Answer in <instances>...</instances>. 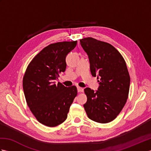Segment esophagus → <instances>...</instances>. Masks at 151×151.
<instances>
[{
	"label": "esophagus",
	"mask_w": 151,
	"mask_h": 151,
	"mask_svg": "<svg viewBox=\"0 0 151 151\" xmlns=\"http://www.w3.org/2000/svg\"><path fill=\"white\" fill-rule=\"evenodd\" d=\"M77 89H78V92H83V91H84V89L81 87H79V86L77 87Z\"/></svg>",
	"instance_id": "34e87169"
}]
</instances>
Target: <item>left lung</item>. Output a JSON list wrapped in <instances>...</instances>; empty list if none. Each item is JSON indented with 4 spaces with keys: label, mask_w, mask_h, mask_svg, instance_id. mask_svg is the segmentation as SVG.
Wrapping results in <instances>:
<instances>
[{
    "label": "left lung",
    "mask_w": 151,
    "mask_h": 151,
    "mask_svg": "<svg viewBox=\"0 0 151 151\" xmlns=\"http://www.w3.org/2000/svg\"><path fill=\"white\" fill-rule=\"evenodd\" d=\"M80 41L88 55L92 76L99 79L98 91L84 89L86 112L95 122L110 123L119 114L129 97L130 78L126 62L110 43L93 37Z\"/></svg>",
    "instance_id": "1"
}]
</instances>
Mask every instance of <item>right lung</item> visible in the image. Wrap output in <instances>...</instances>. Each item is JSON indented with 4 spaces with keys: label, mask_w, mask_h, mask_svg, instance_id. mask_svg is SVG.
Segmentation results:
<instances>
[{
    "label": "right lung",
    "mask_w": 151,
    "mask_h": 151,
    "mask_svg": "<svg viewBox=\"0 0 151 151\" xmlns=\"http://www.w3.org/2000/svg\"><path fill=\"white\" fill-rule=\"evenodd\" d=\"M77 41L50 44L28 64L22 79L27 103L40 123L56 127L66 120L69 108L77 95L75 86L67 88L55 84L66 69L65 58Z\"/></svg>",
    "instance_id": "1"
}]
</instances>
